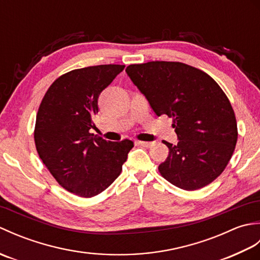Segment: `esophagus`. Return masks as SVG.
Wrapping results in <instances>:
<instances>
[{
  "label": "esophagus",
  "mask_w": 260,
  "mask_h": 260,
  "mask_svg": "<svg viewBox=\"0 0 260 260\" xmlns=\"http://www.w3.org/2000/svg\"><path fill=\"white\" fill-rule=\"evenodd\" d=\"M137 144L144 147H152L154 145V142H143V141H137Z\"/></svg>",
  "instance_id": "1"
}]
</instances>
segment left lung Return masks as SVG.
Listing matches in <instances>:
<instances>
[{
    "instance_id": "left-lung-1",
    "label": "left lung",
    "mask_w": 260,
    "mask_h": 260,
    "mask_svg": "<svg viewBox=\"0 0 260 260\" xmlns=\"http://www.w3.org/2000/svg\"><path fill=\"white\" fill-rule=\"evenodd\" d=\"M126 73L154 113L173 118L179 142L164 141L170 152L158 165L161 175L186 191L211 183L227 167L238 139L223 90L208 74L182 62L129 64Z\"/></svg>"
}]
</instances>
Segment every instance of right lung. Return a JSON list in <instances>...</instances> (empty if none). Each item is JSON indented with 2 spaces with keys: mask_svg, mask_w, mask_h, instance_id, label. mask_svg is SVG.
Segmentation results:
<instances>
[{
  "mask_svg": "<svg viewBox=\"0 0 260 260\" xmlns=\"http://www.w3.org/2000/svg\"><path fill=\"white\" fill-rule=\"evenodd\" d=\"M101 64L71 70L49 87L39 107L35 143L49 172L66 190L91 198L113 183L134 143L107 142L90 133L98 97L124 70Z\"/></svg>",
  "mask_w": 260,
  "mask_h": 260,
  "instance_id": "1",
  "label": "right lung"
}]
</instances>
